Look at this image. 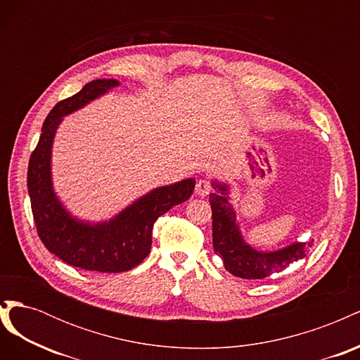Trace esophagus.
Masks as SVG:
<instances>
[{"instance_id":"esophagus-1","label":"esophagus","mask_w":360,"mask_h":360,"mask_svg":"<svg viewBox=\"0 0 360 360\" xmlns=\"http://www.w3.org/2000/svg\"><path fill=\"white\" fill-rule=\"evenodd\" d=\"M210 192H212V184H210V181H207V180H204V179L198 180L197 186H195V193L200 195V197H207V195H209Z\"/></svg>"}]
</instances>
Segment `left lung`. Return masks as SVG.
<instances>
[{
  "label": "left lung",
  "mask_w": 360,
  "mask_h": 360,
  "mask_svg": "<svg viewBox=\"0 0 360 360\" xmlns=\"http://www.w3.org/2000/svg\"><path fill=\"white\" fill-rule=\"evenodd\" d=\"M216 192L209 195L213 217V250L231 275L243 279H263L284 270L309 254L312 242H292L275 250H259L249 245L240 231L230 198V184L212 179Z\"/></svg>",
  "instance_id": "1"
}]
</instances>
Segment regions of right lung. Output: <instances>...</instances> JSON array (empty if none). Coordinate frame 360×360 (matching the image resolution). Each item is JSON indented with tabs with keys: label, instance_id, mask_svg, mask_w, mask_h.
Segmentation results:
<instances>
[{
	"label": "right lung",
	"instance_id": "1",
	"mask_svg": "<svg viewBox=\"0 0 360 360\" xmlns=\"http://www.w3.org/2000/svg\"><path fill=\"white\" fill-rule=\"evenodd\" d=\"M120 86L117 79H94L79 93L58 102L41 127L28 163V195L37 233L49 252L84 270L120 274L136 267L151 248L158 217L191 198L195 179L151 189L110 219L91 222L75 216L60 200L52 180V147L57 130L68 117Z\"/></svg>",
	"mask_w": 360,
	"mask_h": 360
}]
</instances>
